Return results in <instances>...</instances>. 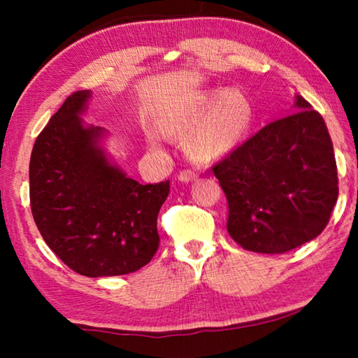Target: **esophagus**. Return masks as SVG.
<instances>
[{
	"label": "esophagus",
	"instance_id": "1",
	"mask_svg": "<svg viewBox=\"0 0 358 358\" xmlns=\"http://www.w3.org/2000/svg\"><path fill=\"white\" fill-rule=\"evenodd\" d=\"M197 177H199V175H197L196 172H192V171H183V172H180L178 180L181 181V183H189V181H194Z\"/></svg>",
	"mask_w": 358,
	"mask_h": 358
}]
</instances>
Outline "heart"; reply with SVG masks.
<instances>
[{
    "mask_svg": "<svg viewBox=\"0 0 358 358\" xmlns=\"http://www.w3.org/2000/svg\"><path fill=\"white\" fill-rule=\"evenodd\" d=\"M256 120L252 99L240 88L217 87L196 96L175 120V128L189 132L186 148L192 156L208 161L238 148ZM153 147L159 137L150 136Z\"/></svg>",
    "mask_w": 358,
    "mask_h": 358,
    "instance_id": "b5f03b06",
    "label": "heart"
}]
</instances>
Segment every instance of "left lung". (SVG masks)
I'll list each match as a JSON object with an SVG mask.
<instances>
[{
  "mask_svg": "<svg viewBox=\"0 0 358 358\" xmlns=\"http://www.w3.org/2000/svg\"><path fill=\"white\" fill-rule=\"evenodd\" d=\"M292 108L213 167L227 197L230 237L248 251L281 254L314 240L336 203L325 121L299 94Z\"/></svg>",
  "mask_w": 358,
  "mask_h": 358,
  "instance_id": "1",
  "label": "left lung"
}]
</instances>
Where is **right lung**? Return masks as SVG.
Listing matches in <instances>:
<instances>
[{"mask_svg":"<svg viewBox=\"0 0 358 358\" xmlns=\"http://www.w3.org/2000/svg\"><path fill=\"white\" fill-rule=\"evenodd\" d=\"M92 98L90 90L69 96L36 138L31 211L48 248L78 275H128L159 246L156 221L171 183L142 185L115 164L108 131L82 120Z\"/></svg>","mask_w":358,"mask_h":358,"instance_id":"obj_1","label":"right lung"}]
</instances>
